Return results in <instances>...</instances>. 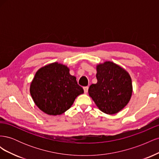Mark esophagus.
Returning <instances> with one entry per match:
<instances>
[{
  "label": "esophagus",
  "instance_id": "34e87169",
  "mask_svg": "<svg viewBox=\"0 0 159 159\" xmlns=\"http://www.w3.org/2000/svg\"><path fill=\"white\" fill-rule=\"evenodd\" d=\"M88 89H89L88 86H85V87L84 88V93H88Z\"/></svg>",
  "mask_w": 159,
  "mask_h": 159
}]
</instances>
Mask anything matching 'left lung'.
<instances>
[{
	"instance_id": "obj_1",
	"label": "left lung",
	"mask_w": 159,
	"mask_h": 159,
	"mask_svg": "<svg viewBox=\"0 0 159 159\" xmlns=\"http://www.w3.org/2000/svg\"><path fill=\"white\" fill-rule=\"evenodd\" d=\"M96 68L98 82L89 86V95L102 112L109 115L117 113L131 99V77L125 70L112 61H105Z\"/></svg>"
}]
</instances>
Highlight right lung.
<instances>
[{"instance_id": "add662e5", "label": "right lung", "mask_w": 159, "mask_h": 159, "mask_svg": "<svg viewBox=\"0 0 159 159\" xmlns=\"http://www.w3.org/2000/svg\"><path fill=\"white\" fill-rule=\"evenodd\" d=\"M30 92L34 102L43 112L57 115L69 109L84 89L75 77L70 75L68 67L54 62L37 71Z\"/></svg>"}]
</instances>
